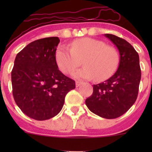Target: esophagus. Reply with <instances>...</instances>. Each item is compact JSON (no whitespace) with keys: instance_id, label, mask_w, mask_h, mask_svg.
<instances>
[{"instance_id":"1","label":"esophagus","mask_w":152,"mask_h":152,"mask_svg":"<svg viewBox=\"0 0 152 152\" xmlns=\"http://www.w3.org/2000/svg\"><path fill=\"white\" fill-rule=\"evenodd\" d=\"M75 84H76V87H79V86L80 85V84H81V82H80V81H78V80H77V81H76V83H75Z\"/></svg>"}]
</instances>
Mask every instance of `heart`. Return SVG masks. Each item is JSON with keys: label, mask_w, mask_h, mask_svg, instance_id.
Returning a JSON list of instances; mask_svg holds the SVG:
<instances>
[{"label": "heart", "mask_w": 152, "mask_h": 152, "mask_svg": "<svg viewBox=\"0 0 152 152\" xmlns=\"http://www.w3.org/2000/svg\"><path fill=\"white\" fill-rule=\"evenodd\" d=\"M83 59L84 66L73 72L78 79L104 80L116 72L119 63V54L113 46L106 45L104 42L92 38H81L71 44V49L61 45L56 52V61L64 74L72 72L79 66Z\"/></svg>", "instance_id": "1"}]
</instances>
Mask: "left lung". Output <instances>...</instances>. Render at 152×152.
I'll list each match as a JSON object with an SVG mask.
<instances>
[{
    "label": "left lung",
    "mask_w": 152,
    "mask_h": 152,
    "mask_svg": "<svg viewBox=\"0 0 152 152\" xmlns=\"http://www.w3.org/2000/svg\"><path fill=\"white\" fill-rule=\"evenodd\" d=\"M105 36L119 50V68L108 80L93 85L92 95L86 99L85 103L97 116L116 119L129 110L138 96L141 80L139 56L126 40L113 34Z\"/></svg>",
    "instance_id": "obj_1"
}]
</instances>
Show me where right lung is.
Masks as SVG:
<instances>
[{"instance_id": "add662e5", "label": "right lung", "mask_w": 152, "mask_h": 152, "mask_svg": "<svg viewBox=\"0 0 152 152\" xmlns=\"http://www.w3.org/2000/svg\"><path fill=\"white\" fill-rule=\"evenodd\" d=\"M58 37L40 39L17 55L11 72L13 96L22 112L36 120L54 117L75 81L58 68L56 52Z\"/></svg>"}]
</instances>
